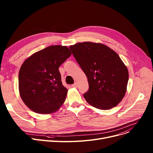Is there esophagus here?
Here are the masks:
<instances>
[{
    "instance_id": "1",
    "label": "esophagus",
    "mask_w": 153,
    "mask_h": 153,
    "mask_svg": "<svg viewBox=\"0 0 153 153\" xmlns=\"http://www.w3.org/2000/svg\"><path fill=\"white\" fill-rule=\"evenodd\" d=\"M72 87H74V88H76L77 87V82H75L74 84L72 85Z\"/></svg>"
}]
</instances>
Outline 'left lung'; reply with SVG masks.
Segmentation results:
<instances>
[{"label": "left lung", "instance_id": "8db88e82", "mask_svg": "<svg viewBox=\"0 0 153 153\" xmlns=\"http://www.w3.org/2000/svg\"><path fill=\"white\" fill-rule=\"evenodd\" d=\"M69 48L87 77L89 89L84 94L87 103L100 110L117 106L126 94L129 78L118 54L105 45L89 42Z\"/></svg>", "mask_w": 153, "mask_h": 153}]
</instances>
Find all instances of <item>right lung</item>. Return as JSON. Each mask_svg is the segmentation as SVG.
Here are the masks:
<instances>
[{
  "instance_id": "1",
  "label": "right lung",
  "mask_w": 153,
  "mask_h": 153,
  "mask_svg": "<svg viewBox=\"0 0 153 153\" xmlns=\"http://www.w3.org/2000/svg\"><path fill=\"white\" fill-rule=\"evenodd\" d=\"M71 55L66 46L53 45L31 55L19 71V89L24 103L33 111L50 114L59 109L68 89L59 67Z\"/></svg>"
}]
</instances>
